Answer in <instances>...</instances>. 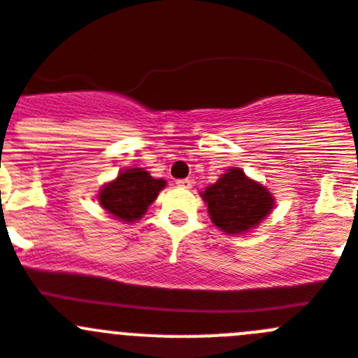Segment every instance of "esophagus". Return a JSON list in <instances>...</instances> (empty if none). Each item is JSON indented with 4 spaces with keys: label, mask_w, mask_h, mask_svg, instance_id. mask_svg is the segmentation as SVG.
<instances>
[{
    "label": "esophagus",
    "mask_w": 358,
    "mask_h": 358,
    "mask_svg": "<svg viewBox=\"0 0 358 358\" xmlns=\"http://www.w3.org/2000/svg\"><path fill=\"white\" fill-rule=\"evenodd\" d=\"M176 185L179 186V188L188 189V188H192V186H193V181H192V179H179V181H177Z\"/></svg>",
    "instance_id": "esophagus-1"
}]
</instances>
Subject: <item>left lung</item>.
Wrapping results in <instances>:
<instances>
[{"label":"left lung","instance_id":"left-lung-1","mask_svg":"<svg viewBox=\"0 0 358 358\" xmlns=\"http://www.w3.org/2000/svg\"><path fill=\"white\" fill-rule=\"evenodd\" d=\"M211 222L227 234H245L271 213L275 199L266 186L245 176L238 166L229 169L215 185L201 193Z\"/></svg>","mask_w":358,"mask_h":358}]
</instances>
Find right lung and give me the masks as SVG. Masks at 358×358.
Masks as SVG:
<instances>
[{
  "instance_id": "add662e5",
  "label": "right lung",
  "mask_w": 358,
  "mask_h": 358,
  "mask_svg": "<svg viewBox=\"0 0 358 358\" xmlns=\"http://www.w3.org/2000/svg\"><path fill=\"white\" fill-rule=\"evenodd\" d=\"M165 186V179H154L147 170L127 169L99 189L97 201L101 208L120 222H134L145 215Z\"/></svg>"
}]
</instances>
